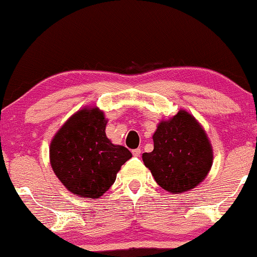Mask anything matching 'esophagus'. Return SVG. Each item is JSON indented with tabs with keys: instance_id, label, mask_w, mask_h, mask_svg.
Segmentation results:
<instances>
[{
	"instance_id": "obj_1",
	"label": "esophagus",
	"mask_w": 257,
	"mask_h": 257,
	"mask_svg": "<svg viewBox=\"0 0 257 257\" xmlns=\"http://www.w3.org/2000/svg\"><path fill=\"white\" fill-rule=\"evenodd\" d=\"M132 154H134L135 157H140L141 156V150H140V148H137V150H134V151H132Z\"/></svg>"
}]
</instances>
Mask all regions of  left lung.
<instances>
[{"instance_id": "1", "label": "left lung", "mask_w": 257, "mask_h": 257, "mask_svg": "<svg viewBox=\"0 0 257 257\" xmlns=\"http://www.w3.org/2000/svg\"><path fill=\"white\" fill-rule=\"evenodd\" d=\"M154 150L143 153L145 165L159 186L181 194L202 183L213 162L205 130L185 110L162 121L153 135Z\"/></svg>"}]
</instances>
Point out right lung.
Returning a JSON list of instances; mask_svg holds the SVG:
<instances>
[{
    "label": "right lung",
    "mask_w": 257,
    "mask_h": 257,
    "mask_svg": "<svg viewBox=\"0 0 257 257\" xmlns=\"http://www.w3.org/2000/svg\"><path fill=\"white\" fill-rule=\"evenodd\" d=\"M105 127L104 112L85 107L68 118L51 141L52 170L74 195L99 198L132 157L126 147L112 145Z\"/></svg>",
    "instance_id": "1"
}]
</instances>
